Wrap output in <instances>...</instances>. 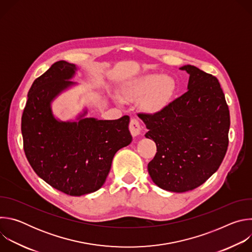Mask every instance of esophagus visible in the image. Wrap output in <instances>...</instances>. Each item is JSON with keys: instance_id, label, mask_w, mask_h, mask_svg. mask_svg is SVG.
Listing matches in <instances>:
<instances>
[{"instance_id": "1", "label": "esophagus", "mask_w": 252, "mask_h": 252, "mask_svg": "<svg viewBox=\"0 0 252 252\" xmlns=\"http://www.w3.org/2000/svg\"><path fill=\"white\" fill-rule=\"evenodd\" d=\"M129 131L132 136H137L141 133V126L137 120L131 119L129 123Z\"/></svg>"}]
</instances>
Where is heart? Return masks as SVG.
Listing matches in <instances>:
<instances>
[{
    "label": "heart",
    "mask_w": 252,
    "mask_h": 252,
    "mask_svg": "<svg viewBox=\"0 0 252 252\" xmlns=\"http://www.w3.org/2000/svg\"><path fill=\"white\" fill-rule=\"evenodd\" d=\"M175 91L172 78L162 74L143 75L129 82L123 90L127 99H137L143 96L140 107L147 114H157L169 104Z\"/></svg>",
    "instance_id": "obj_1"
}]
</instances>
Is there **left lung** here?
<instances>
[{
  "mask_svg": "<svg viewBox=\"0 0 252 252\" xmlns=\"http://www.w3.org/2000/svg\"><path fill=\"white\" fill-rule=\"evenodd\" d=\"M179 69L189 75L188 92L155 115H142L157 143L148 165L153 182L172 192L192 190L221 164L228 147L229 110L219 80L198 67Z\"/></svg>",
  "mask_w": 252,
  "mask_h": 252,
  "instance_id": "obj_1",
  "label": "left lung"
}]
</instances>
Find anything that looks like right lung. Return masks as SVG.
<instances>
[{
  "mask_svg": "<svg viewBox=\"0 0 252 252\" xmlns=\"http://www.w3.org/2000/svg\"><path fill=\"white\" fill-rule=\"evenodd\" d=\"M78 69L65 61L52 64L32 83L22 117L24 151L31 166L51 187L71 196L98 190L116 153L132 140L127 116L114 121L87 118V107L75 120L61 121L54 115L53 101L78 86L70 81Z\"/></svg>",
  "mask_w": 252,
  "mask_h": 252,
  "instance_id": "1",
  "label": "right lung"
}]
</instances>
